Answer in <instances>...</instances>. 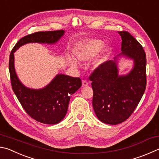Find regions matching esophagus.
<instances>
[{
	"label": "esophagus",
	"instance_id": "1",
	"mask_svg": "<svg viewBox=\"0 0 159 159\" xmlns=\"http://www.w3.org/2000/svg\"><path fill=\"white\" fill-rule=\"evenodd\" d=\"M82 85L83 86V87H85V86L88 85V82L86 80H83V81H82Z\"/></svg>",
	"mask_w": 159,
	"mask_h": 159
}]
</instances>
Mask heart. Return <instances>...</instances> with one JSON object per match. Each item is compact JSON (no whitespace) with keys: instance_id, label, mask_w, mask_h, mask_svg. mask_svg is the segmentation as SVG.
<instances>
[{"instance_id":"obj_1","label":"heart","mask_w":159,"mask_h":159,"mask_svg":"<svg viewBox=\"0 0 159 159\" xmlns=\"http://www.w3.org/2000/svg\"><path fill=\"white\" fill-rule=\"evenodd\" d=\"M103 47V42L101 40L98 39H89L80 46L75 51V56L78 60L80 61H85L92 58V57L99 53ZM109 48H106L104 51L97 57L94 60V65L99 66L104 63L108 60L109 56ZM70 64L73 67H77L78 62L74 59L69 60Z\"/></svg>"}]
</instances>
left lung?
I'll return each instance as SVG.
<instances>
[{
    "mask_svg": "<svg viewBox=\"0 0 159 159\" xmlns=\"http://www.w3.org/2000/svg\"><path fill=\"white\" fill-rule=\"evenodd\" d=\"M122 55L134 61L126 76H119L116 61L108 60L90 74L93 89L92 106L101 122L117 125L125 122L136 108L147 85L146 54L139 42L129 32L119 31Z\"/></svg>",
    "mask_w": 159,
    "mask_h": 159,
    "instance_id": "1",
    "label": "left lung"
}]
</instances>
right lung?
<instances>
[{"mask_svg":"<svg viewBox=\"0 0 159 159\" xmlns=\"http://www.w3.org/2000/svg\"><path fill=\"white\" fill-rule=\"evenodd\" d=\"M62 30L37 32L20 39L10 55L9 71L14 94L23 108L33 119L47 125H56L65 117L67 112L70 96L82 85L80 78L64 74L57 75L45 88L30 89L22 84L17 77L14 66V53L27 43L54 44L64 34Z\"/></svg>","mask_w":159,"mask_h":159,"instance_id":"right-lung-1","label":"right lung"}]
</instances>
